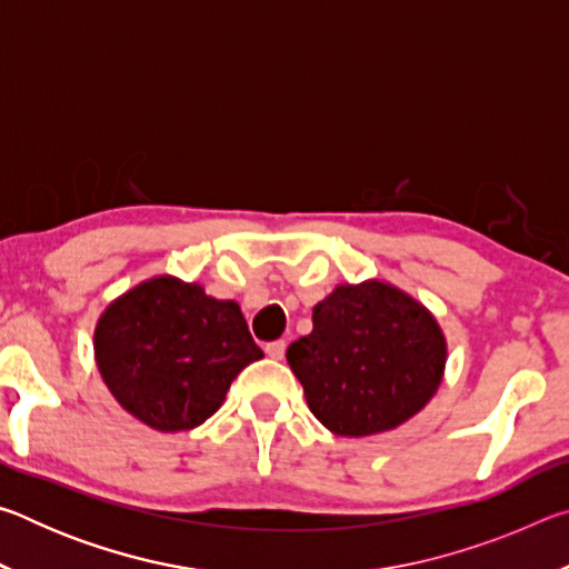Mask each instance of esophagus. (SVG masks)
I'll return each instance as SVG.
<instances>
[{
	"instance_id": "obj_1",
	"label": "esophagus",
	"mask_w": 569,
	"mask_h": 569,
	"mask_svg": "<svg viewBox=\"0 0 569 569\" xmlns=\"http://www.w3.org/2000/svg\"><path fill=\"white\" fill-rule=\"evenodd\" d=\"M266 353L271 356V359L281 361L283 356H286V341H271V343H266Z\"/></svg>"
}]
</instances>
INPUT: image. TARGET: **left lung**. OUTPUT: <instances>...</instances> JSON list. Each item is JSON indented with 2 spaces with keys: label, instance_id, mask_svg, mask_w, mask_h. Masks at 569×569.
Returning <instances> with one entry per match:
<instances>
[{
  "label": "left lung",
  "instance_id": "1",
  "mask_svg": "<svg viewBox=\"0 0 569 569\" xmlns=\"http://www.w3.org/2000/svg\"><path fill=\"white\" fill-rule=\"evenodd\" d=\"M308 409L339 437L399 427L435 397L447 339L427 308L383 281L336 286L313 331L286 351Z\"/></svg>",
  "mask_w": 569,
  "mask_h": 569
}]
</instances>
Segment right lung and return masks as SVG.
<instances>
[{"mask_svg": "<svg viewBox=\"0 0 569 569\" xmlns=\"http://www.w3.org/2000/svg\"><path fill=\"white\" fill-rule=\"evenodd\" d=\"M261 356L236 301L172 276L122 293L94 329V359L112 397L158 431L200 427Z\"/></svg>", "mask_w": 569, "mask_h": 569, "instance_id": "add662e5", "label": "right lung"}]
</instances>
